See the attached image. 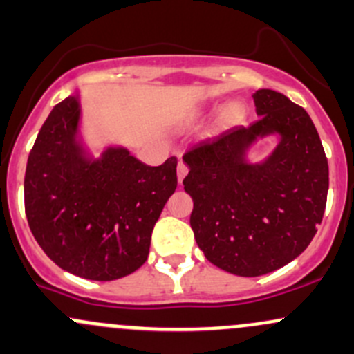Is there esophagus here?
<instances>
[{
	"mask_svg": "<svg viewBox=\"0 0 354 354\" xmlns=\"http://www.w3.org/2000/svg\"><path fill=\"white\" fill-rule=\"evenodd\" d=\"M176 171H178V181H183V178L186 176V173H188V166H186V162L183 161V159H180V161H178V168H176Z\"/></svg>",
	"mask_w": 354,
	"mask_h": 354,
	"instance_id": "34e87169",
	"label": "esophagus"
}]
</instances>
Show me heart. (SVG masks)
<instances>
[{
  "instance_id": "heart-1",
  "label": "heart",
  "mask_w": 354,
  "mask_h": 354,
  "mask_svg": "<svg viewBox=\"0 0 354 354\" xmlns=\"http://www.w3.org/2000/svg\"><path fill=\"white\" fill-rule=\"evenodd\" d=\"M203 115V111H195L192 114V119H200ZM243 119V106L240 102H230L227 107H223V111L220 112L218 122L221 127L234 126V124L240 122Z\"/></svg>"
}]
</instances>
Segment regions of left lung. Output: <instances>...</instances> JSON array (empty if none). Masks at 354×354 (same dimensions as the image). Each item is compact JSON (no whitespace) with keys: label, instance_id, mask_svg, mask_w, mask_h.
Returning a JSON list of instances; mask_svg holds the SVG:
<instances>
[{"label":"left lung","instance_id":"obj_1","mask_svg":"<svg viewBox=\"0 0 354 354\" xmlns=\"http://www.w3.org/2000/svg\"><path fill=\"white\" fill-rule=\"evenodd\" d=\"M260 119L198 142L183 156L193 198L189 225L213 266L257 277L292 262L308 248L326 208L329 168L309 114L281 92L254 94ZM279 145L260 165L245 161L259 135Z\"/></svg>","mask_w":354,"mask_h":354}]
</instances>
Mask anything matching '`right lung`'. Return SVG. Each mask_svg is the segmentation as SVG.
Segmentation results:
<instances>
[{
	"instance_id": "right-lung-1",
	"label": "right lung",
	"mask_w": 354,
	"mask_h": 354,
	"mask_svg": "<svg viewBox=\"0 0 354 354\" xmlns=\"http://www.w3.org/2000/svg\"><path fill=\"white\" fill-rule=\"evenodd\" d=\"M79 119V99L70 95L41 126L26 162V220L58 267L115 281L146 262L154 225L176 189L178 159L147 166L124 147L91 159L77 141Z\"/></svg>"
}]
</instances>
